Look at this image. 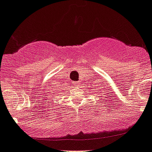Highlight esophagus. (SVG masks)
<instances>
[{
    "mask_svg": "<svg viewBox=\"0 0 152 152\" xmlns=\"http://www.w3.org/2000/svg\"><path fill=\"white\" fill-rule=\"evenodd\" d=\"M77 84H78L77 82H74V83H73V85H74L75 86H77Z\"/></svg>",
    "mask_w": 152,
    "mask_h": 152,
    "instance_id": "1",
    "label": "esophagus"
}]
</instances>
